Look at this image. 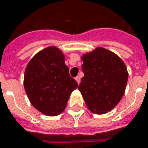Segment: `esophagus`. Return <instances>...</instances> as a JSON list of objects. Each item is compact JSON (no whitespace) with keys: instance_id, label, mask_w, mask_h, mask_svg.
I'll return each mask as SVG.
<instances>
[{"instance_id":"1","label":"esophagus","mask_w":148,"mask_h":148,"mask_svg":"<svg viewBox=\"0 0 148 148\" xmlns=\"http://www.w3.org/2000/svg\"><path fill=\"white\" fill-rule=\"evenodd\" d=\"M76 81H77V83H78V84H80V82H81V76H76Z\"/></svg>"}]
</instances>
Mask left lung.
Here are the masks:
<instances>
[{"mask_svg":"<svg viewBox=\"0 0 148 148\" xmlns=\"http://www.w3.org/2000/svg\"><path fill=\"white\" fill-rule=\"evenodd\" d=\"M84 77L78 87L92 112L104 114L122 99L128 81L127 68L116 54L97 48L82 57Z\"/></svg>","mask_w":148,"mask_h":148,"instance_id":"8db88e82","label":"left lung"}]
</instances>
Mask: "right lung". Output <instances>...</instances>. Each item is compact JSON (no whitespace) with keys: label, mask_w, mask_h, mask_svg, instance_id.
<instances>
[{"label":"right lung","mask_w":148,"mask_h":148,"mask_svg":"<svg viewBox=\"0 0 148 148\" xmlns=\"http://www.w3.org/2000/svg\"><path fill=\"white\" fill-rule=\"evenodd\" d=\"M78 87L69 75L64 56L56 47L36 53L26 67L24 88L31 103L47 116L64 111L72 92Z\"/></svg>","instance_id":"obj_1"}]
</instances>
